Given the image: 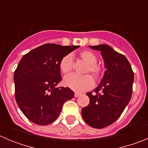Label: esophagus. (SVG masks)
I'll list each match as a JSON object with an SVG mask.
<instances>
[{
  "label": "esophagus",
  "instance_id": "1",
  "mask_svg": "<svg viewBox=\"0 0 148 148\" xmlns=\"http://www.w3.org/2000/svg\"><path fill=\"white\" fill-rule=\"evenodd\" d=\"M74 95H75V97H78L79 95H81V93H78V92H75V94H74Z\"/></svg>",
  "mask_w": 148,
  "mask_h": 148
}]
</instances>
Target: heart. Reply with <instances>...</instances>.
Masks as SVG:
<instances>
[{"label":"heart","instance_id":"1","mask_svg":"<svg viewBox=\"0 0 148 148\" xmlns=\"http://www.w3.org/2000/svg\"><path fill=\"white\" fill-rule=\"evenodd\" d=\"M79 58L86 63L83 70L84 75L71 74L65 77L64 84L66 87L72 89L75 92H84L92 88L94 85L93 78L99 81L104 75V68L97 63L98 58L95 53L90 50H83L79 53ZM74 61L72 55L67 54L61 59L59 62L60 71L67 75L73 70ZM90 74L91 75H89Z\"/></svg>","mask_w":148,"mask_h":148}]
</instances>
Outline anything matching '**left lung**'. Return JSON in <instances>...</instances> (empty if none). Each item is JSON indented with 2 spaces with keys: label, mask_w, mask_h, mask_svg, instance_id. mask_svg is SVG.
<instances>
[{
  "label": "left lung",
  "mask_w": 148,
  "mask_h": 148,
  "mask_svg": "<svg viewBox=\"0 0 148 148\" xmlns=\"http://www.w3.org/2000/svg\"><path fill=\"white\" fill-rule=\"evenodd\" d=\"M90 47L101 51L107 70L99 85L87 93L90 104L82 108V114L87 125L101 129L118 119L130 101L134 73L126 57L110 46Z\"/></svg>",
  "instance_id": "8db88e82"
}]
</instances>
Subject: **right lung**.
<instances>
[{
    "instance_id": "1",
    "label": "right lung",
    "mask_w": 148,
    "mask_h": 148,
    "mask_svg": "<svg viewBox=\"0 0 148 148\" xmlns=\"http://www.w3.org/2000/svg\"><path fill=\"white\" fill-rule=\"evenodd\" d=\"M79 46L46 44L25 54L14 73L15 97L29 121L47 125L58 118L63 105L74 97L69 87H56L61 81L59 62Z\"/></svg>"
}]
</instances>
